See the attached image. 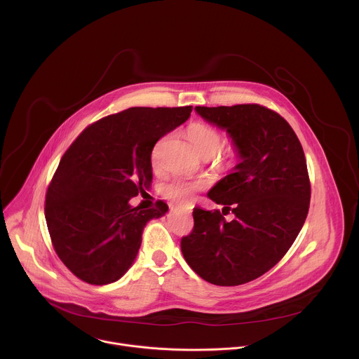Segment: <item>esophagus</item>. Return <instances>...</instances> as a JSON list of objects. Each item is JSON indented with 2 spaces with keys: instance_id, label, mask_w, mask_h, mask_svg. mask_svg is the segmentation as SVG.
I'll use <instances>...</instances> for the list:
<instances>
[{
  "instance_id": "34e87169",
  "label": "esophagus",
  "mask_w": 359,
  "mask_h": 359,
  "mask_svg": "<svg viewBox=\"0 0 359 359\" xmlns=\"http://www.w3.org/2000/svg\"><path fill=\"white\" fill-rule=\"evenodd\" d=\"M176 209H179V210H182V212H184L186 215H190V209L189 208H182V206H176Z\"/></svg>"
}]
</instances>
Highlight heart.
<instances>
[{"instance_id":"heart-1","label":"heart","mask_w":359,"mask_h":359,"mask_svg":"<svg viewBox=\"0 0 359 359\" xmlns=\"http://www.w3.org/2000/svg\"><path fill=\"white\" fill-rule=\"evenodd\" d=\"M186 137L191 143V146L200 153L201 156H212L219 150L223 136L222 132L209 125V123H203V122H196L191 123L186 129ZM237 159V150L236 146L231 143L224 144L220 149V162L230 166L236 162ZM151 165L153 168H158V159H156V149L153 150L151 155ZM209 184L206 179H186V177H176L166 183L163 186V193L165 196L180 201V203H190L196 194L203 190Z\"/></svg>"}]
</instances>
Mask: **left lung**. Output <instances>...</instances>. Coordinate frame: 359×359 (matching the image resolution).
Wrapping results in <instances>:
<instances>
[{"label":"left lung","instance_id":"obj_1","mask_svg":"<svg viewBox=\"0 0 359 359\" xmlns=\"http://www.w3.org/2000/svg\"><path fill=\"white\" fill-rule=\"evenodd\" d=\"M226 129L240 163L209 197L220 210H193L194 227L182 237L186 263L203 280L231 287L259 278L292 245L309 215L311 184L302 146L277 112L257 105L196 107ZM235 217L227 222L224 215Z\"/></svg>","mask_w":359,"mask_h":359}]
</instances>
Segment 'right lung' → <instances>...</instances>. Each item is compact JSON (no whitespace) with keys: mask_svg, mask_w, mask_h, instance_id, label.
Returning <instances> with one entry per match:
<instances>
[{"mask_svg":"<svg viewBox=\"0 0 359 359\" xmlns=\"http://www.w3.org/2000/svg\"><path fill=\"white\" fill-rule=\"evenodd\" d=\"M191 107L129 108L89 125L67 149L45 197V220L55 252L79 280L105 285L135 262L162 200L140 210L129 200L151 183V150L180 126Z\"/></svg>","mask_w":359,"mask_h":359,"instance_id":"obj_1","label":"right lung"}]
</instances>
